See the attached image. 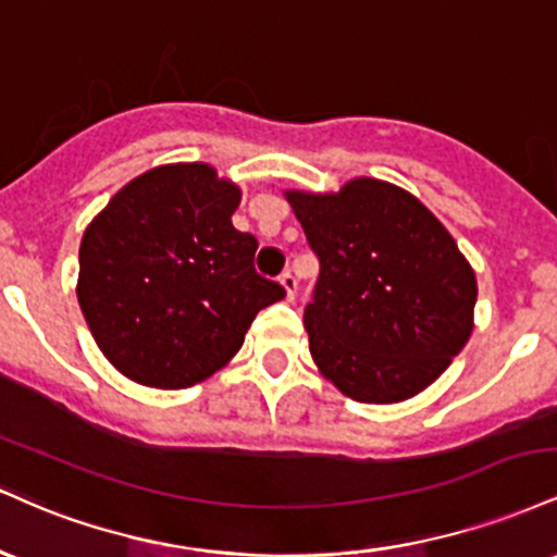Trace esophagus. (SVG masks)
Returning <instances> with one entry per match:
<instances>
[{
    "mask_svg": "<svg viewBox=\"0 0 557 557\" xmlns=\"http://www.w3.org/2000/svg\"><path fill=\"white\" fill-rule=\"evenodd\" d=\"M280 285L285 287V296H287V300H293V298H296V290H298V280L293 277L290 272H285L283 277H280Z\"/></svg>",
    "mask_w": 557,
    "mask_h": 557,
    "instance_id": "esophagus-1",
    "label": "esophagus"
}]
</instances>
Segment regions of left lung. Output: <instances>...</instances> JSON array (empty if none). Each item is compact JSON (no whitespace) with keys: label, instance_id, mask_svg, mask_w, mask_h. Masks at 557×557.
I'll return each instance as SVG.
<instances>
[{"label":"left lung","instance_id":"left-lung-1","mask_svg":"<svg viewBox=\"0 0 557 557\" xmlns=\"http://www.w3.org/2000/svg\"><path fill=\"white\" fill-rule=\"evenodd\" d=\"M285 198L319 257L304 324L322 376L380 406L430 387L469 343L476 304V274L443 222L376 177Z\"/></svg>","mask_w":557,"mask_h":557}]
</instances>
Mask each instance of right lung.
Masks as SVG:
<instances>
[{"label": "right lung", "mask_w": 557, "mask_h": 557, "mask_svg": "<svg viewBox=\"0 0 557 557\" xmlns=\"http://www.w3.org/2000/svg\"><path fill=\"white\" fill-rule=\"evenodd\" d=\"M240 188L207 162L146 170L81 240L78 304L107 361L138 385L183 389L220 372L253 317L285 298L233 227Z\"/></svg>", "instance_id": "right-lung-1"}]
</instances>
